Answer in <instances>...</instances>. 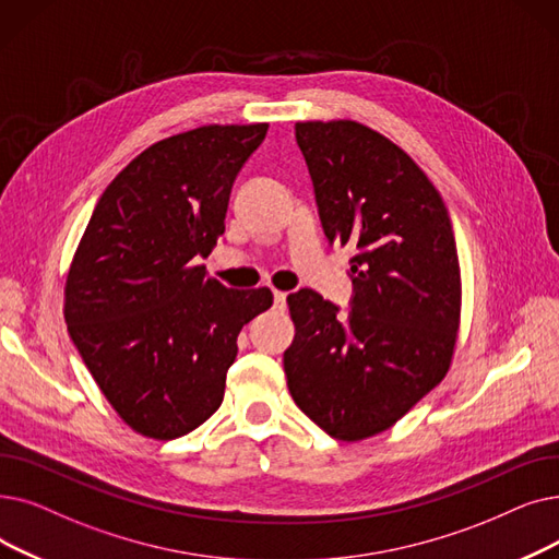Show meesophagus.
Masks as SVG:
<instances>
[{"instance_id": "obj_1", "label": "esophagus", "mask_w": 559, "mask_h": 559, "mask_svg": "<svg viewBox=\"0 0 559 559\" xmlns=\"http://www.w3.org/2000/svg\"><path fill=\"white\" fill-rule=\"evenodd\" d=\"M285 299H287L285 293H281V289H274V308L276 310H285Z\"/></svg>"}]
</instances>
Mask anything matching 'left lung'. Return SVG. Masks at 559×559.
<instances>
[{
  "instance_id": "8db88e82",
  "label": "left lung",
  "mask_w": 559,
  "mask_h": 559,
  "mask_svg": "<svg viewBox=\"0 0 559 559\" xmlns=\"http://www.w3.org/2000/svg\"><path fill=\"white\" fill-rule=\"evenodd\" d=\"M331 245L349 247V320L304 287L287 297L289 395L337 441L391 429L450 370L461 270L441 193L400 145L356 120L295 126Z\"/></svg>"
}]
</instances>
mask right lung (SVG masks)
Here are the masks:
<instances>
[{"mask_svg":"<svg viewBox=\"0 0 559 559\" xmlns=\"http://www.w3.org/2000/svg\"><path fill=\"white\" fill-rule=\"evenodd\" d=\"M266 123L203 126L153 143L95 205L63 287L68 333L118 418L171 441L224 402L237 335L270 287L207 276L230 189Z\"/></svg>","mask_w":559,"mask_h":559,"instance_id":"1","label":"right lung"}]
</instances>
